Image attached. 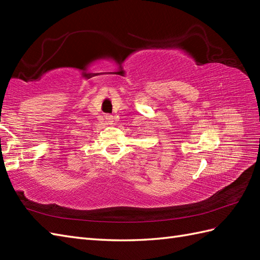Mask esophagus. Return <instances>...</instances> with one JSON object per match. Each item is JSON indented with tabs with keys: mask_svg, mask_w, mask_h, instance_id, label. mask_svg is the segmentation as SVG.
<instances>
[{
	"mask_svg": "<svg viewBox=\"0 0 260 260\" xmlns=\"http://www.w3.org/2000/svg\"><path fill=\"white\" fill-rule=\"evenodd\" d=\"M105 118H106V120L108 121V123H112V121H114L113 119V115H110V114H107V115H105Z\"/></svg>",
	"mask_w": 260,
	"mask_h": 260,
	"instance_id": "obj_1",
	"label": "esophagus"
}]
</instances>
